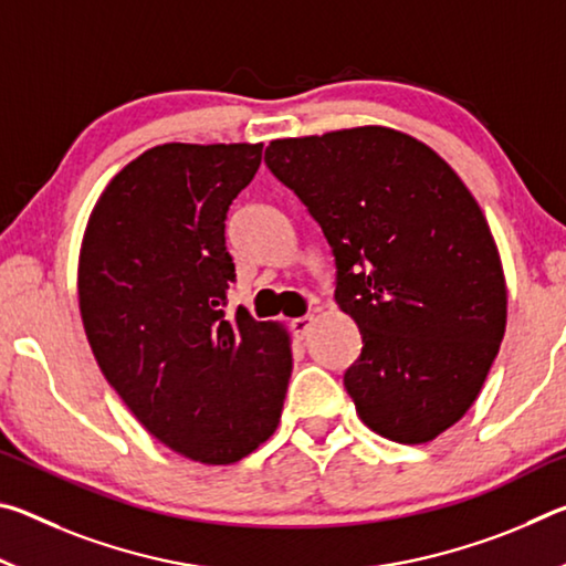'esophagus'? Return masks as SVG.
I'll use <instances>...</instances> for the list:
<instances>
[{"label": "esophagus", "instance_id": "34e87169", "mask_svg": "<svg viewBox=\"0 0 566 566\" xmlns=\"http://www.w3.org/2000/svg\"><path fill=\"white\" fill-rule=\"evenodd\" d=\"M312 322H314L312 314H304V317H296V319H292V332H294V337H296V339H304V337H306V332L312 329Z\"/></svg>", "mask_w": 566, "mask_h": 566}]
</instances>
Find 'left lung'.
Here are the masks:
<instances>
[{"instance_id": "obj_1", "label": "left lung", "mask_w": 566, "mask_h": 566, "mask_svg": "<svg viewBox=\"0 0 566 566\" xmlns=\"http://www.w3.org/2000/svg\"><path fill=\"white\" fill-rule=\"evenodd\" d=\"M274 177L317 219L361 354L344 387L371 432L427 444L474 405L506 329L500 249L432 147L381 124L272 139Z\"/></svg>"}]
</instances>
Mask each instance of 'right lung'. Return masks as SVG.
Segmentation results:
<instances>
[{
	"instance_id": "right-lung-1",
	"label": "right lung",
	"mask_w": 566,
	"mask_h": 566,
	"mask_svg": "<svg viewBox=\"0 0 566 566\" xmlns=\"http://www.w3.org/2000/svg\"><path fill=\"white\" fill-rule=\"evenodd\" d=\"M260 165L249 142L151 147L109 179L82 237L76 290L102 375L151 437L202 464L262 447L292 377L284 324L222 310L227 209Z\"/></svg>"
}]
</instances>
